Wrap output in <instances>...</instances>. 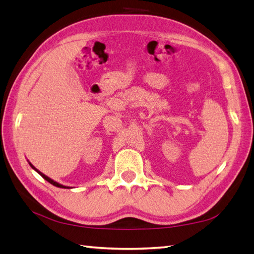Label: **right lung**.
Here are the masks:
<instances>
[{"label":"right lung","mask_w":254,"mask_h":254,"mask_svg":"<svg viewBox=\"0 0 254 254\" xmlns=\"http://www.w3.org/2000/svg\"><path fill=\"white\" fill-rule=\"evenodd\" d=\"M28 163H29L30 167H32V169H34V170L36 171V172H37L38 174H40L41 177H43V178H44L46 181H48V182H49L50 184H53V185L57 186V188H60V189H72V188H70V186H65V185H62V184H60V183H58V182H56V181H54L53 179H50L49 177H47V175H45L44 173H41L40 171H39V170H37V169H36V168L34 167V165H33L32 163H30L29 161H28Z\"/></svg>","instance_id":"obj_1"}]
</instances>
